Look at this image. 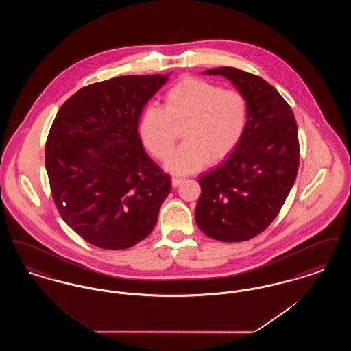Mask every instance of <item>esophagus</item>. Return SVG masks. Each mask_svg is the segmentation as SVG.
<instances>
[{
	"label": "esophagus",
	"instance_id": "1",
	"mask_svg": "<svg viewBox=\"0 0 351 351\" xmlns=\"http://www.w3.org/2000/svg\"><path fill=\"white\" fill-rule=\"evenodd\" d=\"M182 183H183V179H179V178H173L172 179V186L173 188H178Z\"/></svg>",
	"mask_w": 351,
	"mask_h": 351
}]
</instances>
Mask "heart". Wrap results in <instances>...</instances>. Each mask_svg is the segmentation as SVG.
Segmentation results:
<instances>
[{
  "mask_svg": "<svg viewBox=\"0 0 351 351\" xmlns=\"http://www.w3.org/2000/svg\"><path fill=\"white\" fill-rule=\"evenodd\" d=\"M183 123L185 142L166 162V169L175 175H189L209 160L217 163L230 156L246 129L247 101L239 90L186 76L165 93L163 109H143L138 135L155 158L165 159L176 139L173 126Z\"/></svg>",
  "mask_w": 351,
  "mask_h": 351,
  "instance_id": "heart-1",
  "label": "heart"
}]
</instances>
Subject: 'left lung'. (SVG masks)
<instances>
[{
  "mask_svg": "<svg viewBox=\"0 0 351 351\" xmlns=\"http://www.w3.org/2000/svg\"><path fill=\"white\" fill-rule=\"evenodd\" d=\"M223 76L247 101V123L237 149L199 179L195 219L221 242L247 241L278 216L296 180L300 147L298 123L280 93L259 76L238 68L208 69Z\"/></svg>",
  "mask_w": 351,
  "mask_h": 351,
  "instance_id": "8db88e82",
  "label": "left lung"
}]
</instances>
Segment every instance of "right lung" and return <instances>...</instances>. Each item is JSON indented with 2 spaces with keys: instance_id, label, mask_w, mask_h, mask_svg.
Segmentation results:
<instances>
[{
  "instance_id": "1",
  "label": "right lung",
  "mask_w": 351,
  "mask_h": 351,
  "mask_svg": "<svg viewBox=\"0 0 351 351\" xmlns=\"http://www.w3.org/2000/svg\"><path fill=\"white\" fill-rule=\"evenodd\" d=\"M169 75L90 84L59 109L46 142L52 199L69 228L106 250L150 235L171 179L143 149L138 121Z\"/></svg>"
}]
</instances>
